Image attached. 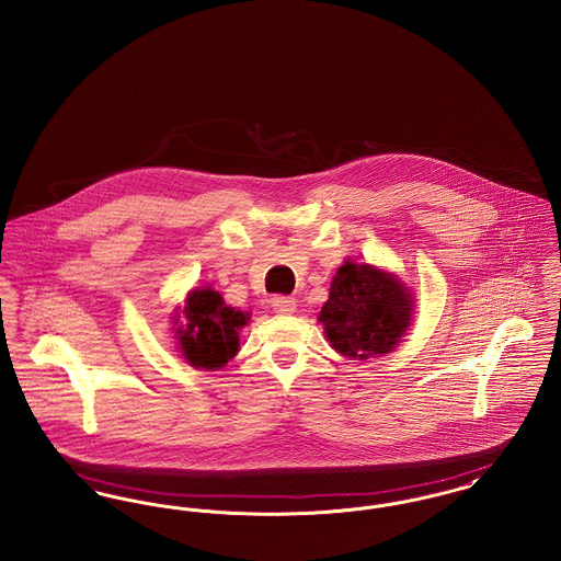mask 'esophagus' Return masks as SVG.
<instances>
[{
	"label": "esophagus",
	"instance_id": "obj_1",
	"mask_svg": "<svg viewBox=\"0 0 561 561\" xmlns=\"http://www.w3.org/2000/svg\"><path fill=\"white\" fill-rule=\"evenodd\" d=\"M271 307H273V311H275V313L288 316V313H294V309H296V300L290 298V296H273V298H271Z\"/></svg>",
	"mask_w": 561,
	"mask_h": 561
}]
</instances>
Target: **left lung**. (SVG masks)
<instances>
[{
  "label": "left lung",
  "mask_w": 561,
  "mask_h": 561,
  "mask_svg": "<svg viewBox=\"0 0 561 561\" xmlns=\"http://www.w3.org/2000/svg\"><path fill=\"white\" fill-rule=\"evenodd\" d=\"M412 294L396 275L347 261L330 284L320 321L334 351L370 359L398 347L412 321Z\"/></svg>",
  "instance_id": "8db88e82"
}]
</instances>
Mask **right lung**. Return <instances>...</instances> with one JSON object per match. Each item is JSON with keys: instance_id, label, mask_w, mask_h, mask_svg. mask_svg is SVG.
<instances>
[{"instance_id": "obj_1", "label": "right lung", "mask_w": 561, "mask_h": 561, "mask_svg": "<svg viewBox=\"0 0 561 561\" xmlns=\"http://www.w3.org/2000/svg\"><path fill=\"white\" fill-rule=\"evenodd\" d=\"M250 320V313L227 307L222 296L213 288L191 290L179 316L176 328L179 348L193 368L218 370L240 351V330Z\"/></svg>"}]
</instances>
